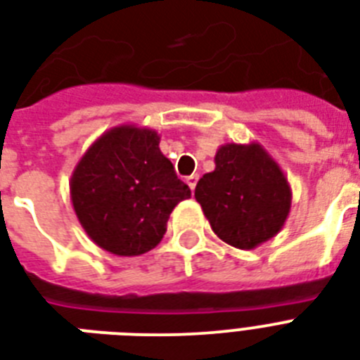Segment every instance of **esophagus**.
Listing matches in <instances>:
<instances>
[{
  "label": "esophagus",
  "mask_w": 360,
  "mask_h": 360,
  "mask_svg": "<svg viewBox=\"0 0 360 360\" xmlns=\"http://www.w3.org/2000/svg\"><path fill=\"white\" fill-rule=\"evenodd\" d=\"M186 183H188V186H191V191L194 192V188H196V183H198V174H192L186 177Z\"/></svg>",
  "instance_id": "1"
}]
</instances>
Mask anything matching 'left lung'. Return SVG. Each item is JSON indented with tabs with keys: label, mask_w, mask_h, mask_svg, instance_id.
I'll list each match as a JSON object with an SVG mask.
<instances>
[{
	"label": "left lung",
	"mask_w": 360,
	"mask_h": 360,
	"mask_svg": "<svg viewBox=\"0 0 360 360\" xmlns=\"http://www.w3.org/2000/svg\"><path fill=\"white\" fill-rule=\"evenodd\" d=\"M194 198L220 239L252 250L282 230L291 188L278 162L259 143H224L214 169L198 181Z\"/></svg>",
	"instance_id": "1"
}]
</instances>
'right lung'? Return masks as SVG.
Here are the masks:
<instances>
[{
	"label": "right lung",
	"instance_id": "1",
	"mask_svg": "<svg viewBox=\"0 0 360 360\" xmlns=\"http://www.w3.org/2000/svg\"><path fill=\"white\" fill-rule=\"evenodd\" d=\"M153 129L120 124L93 141L70 177V202L89 239L115 256L162 240L169 213L191 198Z\"/></svg>",
	"mask_w": 360,
	"mask_h": 360
}]
</instances>
